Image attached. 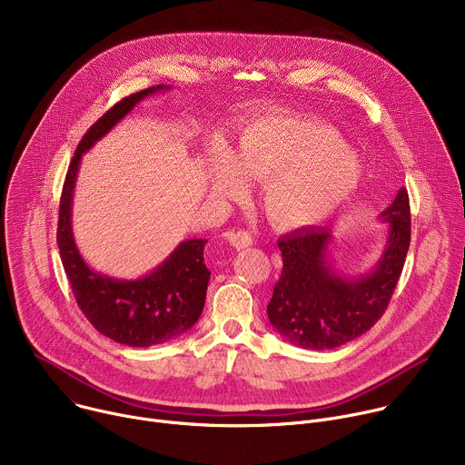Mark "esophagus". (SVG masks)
<instances>
[{
    "label": "esophagus",
    "mask_w": 465,
    "mask_h": 465,
    "mask_svg": "<svg viewBox=\"0 0 465 465\" xmlns=\"http://www.w3.org/2000/svg\"><path fill=\"white\" fill-rule=\"evenodd\" d=\"M224 239L235 248V250H242V248H248L252 244V235L244 230H239V232H226L224 233Z\"/></svg>",
    "instance_id": "esophagus-1"
}]
</instances>
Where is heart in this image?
Listing matches in <instances>:
<instances>
[{
	"instance_id": "obj_1",
	"label": "heart",
	"mask_w": 465,
	"mask_h": 465,
	"mask_svg": "<svg viewBox=\"0 0 465 465\" xmlns=\"http://www.w3.org/2000/svg\"><path fill=\"white\" fill-rule=\"evenodd\" d=\"M362 173L359 156L333 126L294 115H264L241 130L232 154L215 151L208 180L219 196L242 194V178L262 180L264 215L278 228L300 230L344 206Z\"/></svg>"
}]
</instances>
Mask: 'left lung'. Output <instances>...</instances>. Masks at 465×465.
I'll use <instances>...</instances> for the list:
<instances>
[{
    "label": "left lung",
    "instance_id": "left-lung-1",
    "mask_svg": "<svg viewBox=\"0 0 465 465\" xmlns=\"http://www.w3.org/2000/svg\"><path fill=\"white\" fill-rule=\"evenodd\" d=\"M386 244L375 267L357 278L335 269L333 233L309 226L280 237L283 271L267 314L272 327L303 350H333L362 333L382 316L403 272L411 246V204L405 187L379 215Z\"/></svg>",
    "mask_w": 465,
    "mask_h": 465
}]
</instances>
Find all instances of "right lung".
<instances>
[{"label": "right lung", "mask_w": 465, "mask_h": 465, "mask_svg": "<svg viewBox=\"0 0 465 465\" xmlns=\"http://www.w3.org/2000/svg\"><path fill=\"white\" fill-rule=\"evenodd\" d=\"M169 90L171 86L158 84L132 94L94 123L75 151L60 196L56 242L75 300L99 333L132 348L169 342L187 333L201 318L212 274L204 262V246L208 241H182L154 271L136 280H121L95 272L75 244L72 228L74 191L83 154L104 138L145 97Z\"/></svg>", "instance_id": "obj_1"}]
</instances>
